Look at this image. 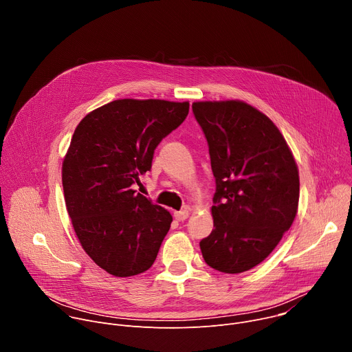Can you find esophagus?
<instances>
[{
    "label": "esophagus",
    "mask_w": 352,
    "mask_h": 352,
    "mask_svg": "<svg viewBox=\"0 0 352 352\" xmlns=\"http://www.w3.org/2000/svg\"><path fill=\"white\" fill-rule=\"evenodd\" d=\"M174 217L177 221H185L189 217V212L185 210H179V212H174Z\"/></svg>",
    "instance_id": "1"
}]
</instances>
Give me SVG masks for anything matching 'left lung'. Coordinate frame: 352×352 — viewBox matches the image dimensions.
Wrapping results in <instances>:
<instances>
[{
	"label": "left lung",
	"mask_w": 352,
	"mask_h": 352,
	"mask_svg": "<svg viewBox=\"0 0 352 352\" xmlns=\"http://www.w3.org/2000/svg\"><path fill=\"white\" fill-rule=\"evenodd\" d=\"M192 111L216 178L214 230L200 250L210 267L242 273L263 262L289 230L298 210V167L277 126L252 106L197 102Z\"/></svg>",
	"instance_id": "8db88e82"
}]
</instances>
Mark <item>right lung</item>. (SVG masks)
Instances as JSON below:
<instances>
[{
    "instance_id": "right-lung-1",
    "label": "right lung",
    "mask_w": 352,
    "mask_h": 352,
    "mask_svg": "<svg viewBox=\"0 0 352 352\" xmlns=\"http://www.w3.org/2000/svg\"><path fill=\"white\" fill-rule=\"evenodd\" d=\"M188 113V102L122 98L89 113L74 132L63 163L67 210L85 252L116 277L140 274L157 258L173 217L132 185Z\"/></svg>"
}]
</instances>
